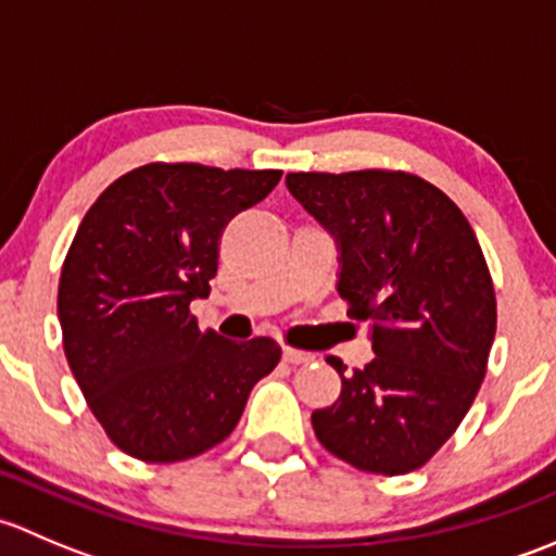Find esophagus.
<instances>
[{
    "label": "esophagus",
    "mask_w": 556,
    "mask_h": 556,
    "mask_svg": "<svg viewBox=\"0 0 556 556\" xmlns=\"http://www.w3.org/2000/svg\"><path fill=\"white\" fill-rule=\"evenodd\" d=\"M282 357H285V363H293V366H306V363L314 361L312 352L295 350V346H285Z\"/></svg>",
    "instance_id": "esophagus-1"
}]
</instances>
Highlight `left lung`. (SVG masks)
Returning a JSON list of instances; mask_svg holds the SVG:
<instances>
[{"mask_svg": "<svg viewBox=\"0 0 556 556\" xmlns=\"http://www.w3.org/2000/svg\"><path fill=\"white\" fill-rule=\"evenodd\" d=\"M288 188L341 244L339 295L374 361L312 414L319 444L366 473L422 468L459 428L497 328L490 266L468 217L412 172H295Z\"/></svg>", "mask_w": 556, "mask_h": 556, "instance_id": "8db88e82", "label": "left lung"}]
</instances>
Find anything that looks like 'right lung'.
<instances>
[{
  "mask_svg": "<svg viewBox=\"0 0 556 556\" xmlns=\"http://www.w3.org/2000/svg\"><path fill=\"white\" fill-rule=\"evenodd\" d=\"M279 169L144 164L83 217L59 279L64 355L112 444L142 463H179L231 435L277 341L201 330L220 237L266 199Z\"/></svg>",
  "mask_w": 556,
  "mask_h": 556,
  "instance_id": "add662e5",
  "label": "right lung"
}]
</instances>
